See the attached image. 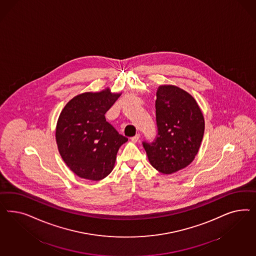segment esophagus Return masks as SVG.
<instances>
[{"label": "esophagus", "instance_id": "esophagus-1", "mask_svg": "<svg viewBox=\"0 0 256 256\" xmlns=\"http://www.w3.org/2000/svg\"><path fill=\"white\" fill-rule=\"evenodd\" d=\"M139 139H140L139 133H138V134H136V135H135V136H133V137H132V138H130V140H132V142H138V140H139Z\"/></svg>", "mask_w": 256, "mask_h": 256}]
</instances>
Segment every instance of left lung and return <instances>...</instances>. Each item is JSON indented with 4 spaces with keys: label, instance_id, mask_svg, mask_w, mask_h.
<instances>
[{
    "label": "left lung",
    "instance_id": "obj_1",
    "mask_svg": "<svg viewBox=\"0 0 256 256\" xmlns=\"http://www.w3.org/2000/svg\"><path fill=\"white\" fill-rule=\"evenodd\" d=\"M155 106L158 133L153 142L144 140L142 146L156 170L170 174L192 162L204 120L194 98L176 86H160Z\"/></svg>",
    "mask_w": 256,
    "mask_h": 256
}]
</instances>
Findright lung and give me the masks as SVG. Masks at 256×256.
<instances>
[{"mask_svg": "<svg viewBox=\"0 0 256 256\" xmlns=\"http://www.w3.org/2000/svg\"><path fill=\"white\" fill-rule=\"evenodd\" d=\"M119 96L108 89L80 94L62 108L56 126L58 150L82 178H105L114 166L118 149L128 140L105 118Z\"/></svg>", "mask_w": 256, "mask_h": 256, "instance_id": "right-lung-1", "label": "right lung"}]
</instances>
